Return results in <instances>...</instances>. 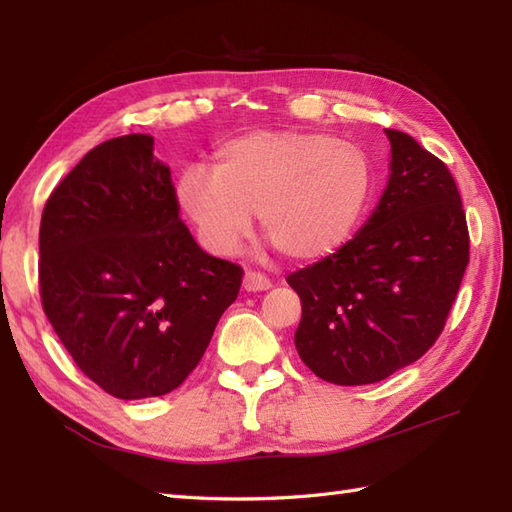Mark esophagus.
I'll return each instance as SVG.
<instances>
[{
	"label": "esophagus",
	"mask_w": 512,
	"mask_h": 512,
	"mask_svg": "<svg viewBox=\"0 0 512 512\" xmlns=\"http://www.w3.org/2000/svg\"><path fill=\"white\" fill-rule=\"evenodd\" d=\"M242 286L246 292H262V290H268L270 286H273V281H270L262 273H255V270H246Z\"/></svg>",
	"instance_id": "esophagus-1"
}]
</instances>
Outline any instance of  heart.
Segmentation results:
<instances>
[{
  "label": "heart",
  "instance_id": "1",
  "mask_svg": "<svg viewBox=\"0 0 512 512\" xmlns=\"http://www.w3.org/2000/svg\"><path fill=\"white\" fill-rule=\"evenodd\" d=\"M215 167H182L176 202L213 255L228 257L253 231L292 262L336 253L372 195V165L350 140L303 129H257L215 149Z\"/></svg>",
  "mask_w": 512,
  "mask_h": 512
}]
</instances>
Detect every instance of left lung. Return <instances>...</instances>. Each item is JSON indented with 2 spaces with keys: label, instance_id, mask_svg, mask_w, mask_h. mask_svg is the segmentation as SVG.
Instances as JSON below:
<instances>
[{
  "label": "left lung",
  "instance_id": "obj_1",
  "mask_svg": "<svg viewBox=\"0 0 512 512\" xmlns=\"http://www.w3.org/2000/svg\"><path fill=\"white\" fill-rule=\"evenodd\" d=\"M389 178L376 209L334 255L288 277L301 299L295 345L319 378L369 385L436 343L469 264V231L447 165L385 129Z\"/></svg>",
  "mask_w": 512,
  "mask_h": 512
}]
</instances>
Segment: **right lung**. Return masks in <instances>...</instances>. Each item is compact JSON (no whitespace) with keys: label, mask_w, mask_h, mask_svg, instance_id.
<instances>
[{"label":"right lung","mask_w":512,"mask_h":512,"mask_svg":"<svg viewBox=\"0 0 512 512\" xmlns=\"http://www.w3.org/2000/svg\"><path fill=\"white\" fill-rule=\"evenodd\" d=\"M178 211L154 136L127 134L88 151L41 215L43 312L116 398L180 387L242 286V268L204 253Z\"/></svg>","instance_id":"obj_1"}]
</instances>
